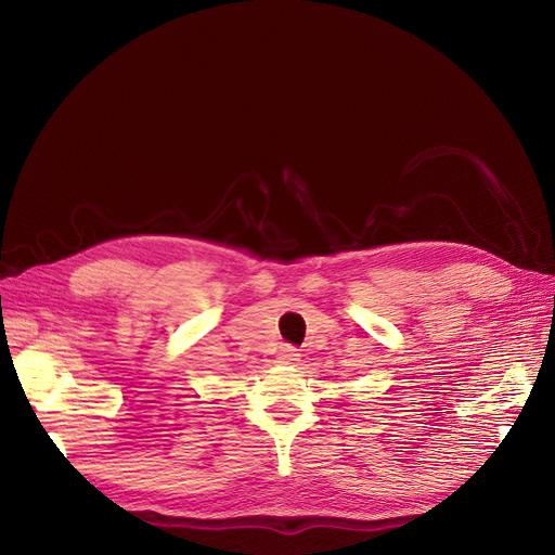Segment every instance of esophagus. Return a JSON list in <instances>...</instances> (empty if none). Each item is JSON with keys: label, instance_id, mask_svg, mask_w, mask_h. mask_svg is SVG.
<instances>
[{"label": "esophagus", "instance_id": "1", "mask_svg": "<svg viewBox=\"0 0 555 555\" xmlns=\"http://www.w3.org/2000/svg\"><path fill=\"white\" fill-rule=\"evenodd\" d=\"M276 362H279V364H287V366H295V364L299 362L297 348H293V346H283L281 351H279V356H276Z\"/></svg>", "mask_w": 555, "mask_h": 555}]
</instances>
